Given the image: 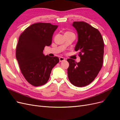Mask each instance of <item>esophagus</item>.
I'll return each mask as SVG.
<instances>
[{"label":"esophagus","instance_id":"1","mask_svg":"<svg viewBox=\"0 0 120 120\" xmlns=\"http://www.w3.org/2000/svg\"><path fill=\"white\" fill-rule=\"evenodd\" d=\"M59 60H60V62H61V61H63L65 60V59H64V58L63 57H60L59 58Z\"/></svg>","mask_w":120,"mask_h":120}]
</instances>
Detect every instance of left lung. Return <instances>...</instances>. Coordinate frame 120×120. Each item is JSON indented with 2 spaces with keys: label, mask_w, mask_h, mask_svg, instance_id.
Returning a JSON list of instances; mask_svg holds the SVG:
<instances>
[{
  "label": "left lung",
  "mask_w": 120,
  "mask_h": 120,
  "mask_svg": "<svg viewBox=\"0 0 120 120\" xmlns=\"http://www.w3.org/2000/svg\"><path fill=\"white\" fill-rule=\"evenodd\" d=\"M72 26L78 32L75 50L79 52L81 61L77 63L71 59L67 60L68 75L72 85L82 87L95 79L102 67L104 43L100 31L88 23L75 21Z\"/></svg>",
  "instance_id": "left-lung-1"
}]
</instances>
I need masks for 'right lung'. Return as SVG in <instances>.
<instances>
[{
    "mask_svg": "<svg viewBox=\"0 0 120 120\" xmlns=\"http://www.w3.org/2000/svg\"><path fill=\"white\" fill-rule=\"evenodd\" d=\"M57 27L50 23H36L27 27L19 36L16 57L21 73L32 86H42L48 82L52 68L59 62L57 56L43 53L45 47L52 44Z\"/></svg>",
    "mask_w": 120,
    "mask_h": 120,
    "instance_id": "1",
    "label": "right lung"
}]
</instances>
